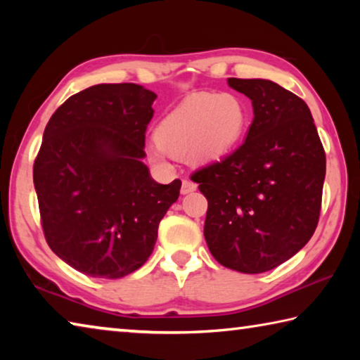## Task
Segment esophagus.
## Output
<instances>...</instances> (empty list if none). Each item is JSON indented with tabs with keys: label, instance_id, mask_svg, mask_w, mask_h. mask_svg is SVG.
<instances>
[{
	"label": "esophagus",
	"instance_id": "esophagus-1",
	"mask_svg": "<svg viewBox=\"0 0 360 360\" xmlns=\"http://www.w3.org/2000/svg\"><path fill=\"white\" fill-rule=\"evenodd\" d=\"M195 188H197V184H195V182H192V181H182V186H181V193L182 195H187V193H191V192H193Z\"/></svg>",
	"mask_w": 360,
	"mask_h": 360
}]
</instances>
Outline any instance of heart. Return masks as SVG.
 Listing matches in <instances>:
<instances>
[{"label":"heart","instance_id":"heart-1","mask_svg":"<svg viewBox=\"0 0 360 360\" xmlns=\"http://www.w3.org/2000/svg\"><path fill=\"white\" fill-rule=\"evenodd\" d=\"M249 122V109L233 94H193L162 119L146 158L160 169L172 158L186 157L195 165L216 162L235 148Z\"/></svg>","mask_w":360,"mask_h":360}]
</instances>
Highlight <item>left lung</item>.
Returning <instances> with one entry per match:
<instances>
[{"label": "left lung", "mask_w": 360, "mask_h": 360, "mask_svg": "<svg viewBox=\"0 0 360 360\" xmlns=\"http://www.w3.org/2000/svg\"><path fill=\"white\" fill-rule=\"evenodd\" d=\"M252 101L245 143L193 173L206 200L205 240L219 264L264 273L289 260L318 227L326 152L302 98L268 79L229 77Z\"/></svg>", "instance_id": "8db88e82"}]
</instances>
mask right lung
I'll list each match as a JSON object with an SVG mask.
<instances>
[{"label":"right lung","instance_id":"1","mask_svg":"<svg viewBox=\"0 0 360 360\" xmlns=\"http://www.w3.org/2000/svg\"><path fill=\"white\" fill-rule=\"evenodd\" d=\"M157 95L138 84H98L70 96L44 130L33 182L47 245L94 278L130 275L154 251L181 181L158 184L146 157Z\"/></svg>","mask_w":360,"mask_h":360}]
</instances>
